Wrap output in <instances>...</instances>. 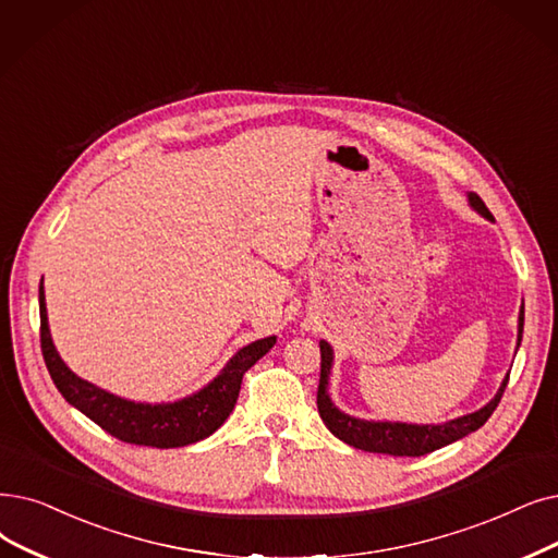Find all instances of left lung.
<instances>
[{"label": "left lung", "mask_w": 558, "mask_h": 558, "mask_svg": "<svg viewBox=\"0 0 558 558\" xmlns=\"http://www.w3.org/2000/svg\"><path fill=\"white\" fill-rule=\"evenodd\" d=\"M470 205L486 219H493L490 209L486 207L476 193H468ZM518 347L522 342V330H524V305L520 310L518 319ZM322 349V376H319V390H317V405L319 415L328 430L342 442L362 449V451H374V453H390V456H424L440 447H447L460 438H465L472 430L481 428L488 422V417L495 413V408L501 401V395L506 390L508 374L499 387V392L490 403L483 405L476 413L463 415L458 420L445 422V424H401V422H367L351 417L342 410L335 408V403L328 397V376L332 367V349L328 342H319Z\"/></svg>", "instance_id": "left-lung-1"}]
</instances>
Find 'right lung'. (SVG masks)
Segmentation results:
<instances>
[{"mask_svg": "<svg viewBox=\"0 0 558 558\" xmlns=\"http://www.w3.org/2000/svg\"><path fill=\"white\" fill-rule=\"evenodd\" d=\"M38 303L40 349L47 372H50L57 390L70 405H75L80 413L105 428L113 438L138 447L173 449L205 440L207 435H211L230 417L241 390V378L276 344V337H264L244 349H239L219 376L207 387H203L201 392L186 399L157 405L134 403L100 390L98 385L80 378L65 367V362L59 357L52 344L50 326H47L43 282L38 289Z\"/></svg>", "mask_w": 558, "mask_h": 558, "instance_id": "right-lung-1", "label": "right lung"}]
</instances>
